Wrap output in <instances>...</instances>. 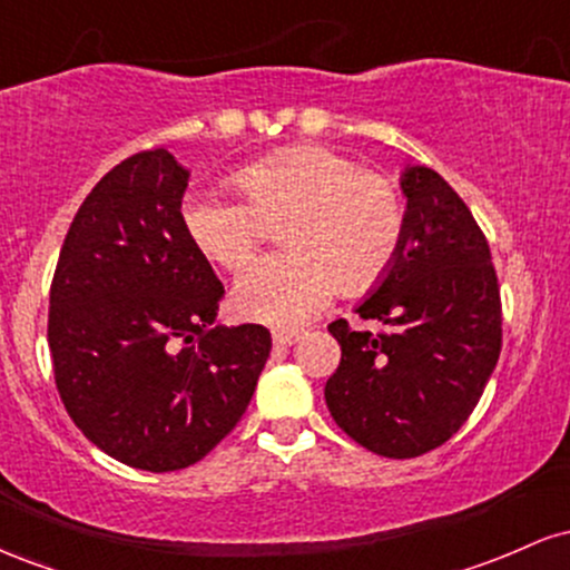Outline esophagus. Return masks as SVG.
Masks as SVG:
<instances>
[{"label": "esophagus", "instance_id": "34e87169", "mask_svg": "<svg viewBox=\"0 0 570 570\" xmlns=\"http://www.w3.org/2000/svg\"><path fill=\"white\" fill-rule=\"evenodd\" d=\"M299 340V332L294 330H276L273 332V343L276 345H294Z\"/></svg>", "mask_w": 570, "mask_h": 570}]
</instances>
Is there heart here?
Instances as JSON below:
<instances>
[{
	"label": "heart",
	"instance_id": "obj_1",
	"mask_svg": "<svg viewBox=\"0 0 570 570\" xmlns=\"http://www.w3.org/2000/svg\"><path fill=\"white\" fill-rule=\"evenodd\" d=\"M248 200L189 193L181 225L203 257L235 271L263 240V220L281 219L286 252L257 259L235 284V311L254 322L297 326L332 297L372 289L402 248V193L389 176L364 171L348 155L294 147L235 171Z\"/></svg>",
	"mask_w": 570,
	"mask_h": 570
}]
</instances>
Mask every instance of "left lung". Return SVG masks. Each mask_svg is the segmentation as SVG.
I'll return each mask as SVG.
<instances>
[{
    "mask_svg": "<svg viewBox=\"0 0 570 570\" xmlns=\"http://www.w3.org/2000/svg\"><path fill=\"white\" fill-rule=\"evenodd\" d=\"M407 225L396 263L356 307L381 332L330 324L340 367L326 381L332 417L385 458L440 448L466 423L501 353V294L490 246L440 174L404 168Z\"/></svg>",
    "mask_w": 570,
    "mask_h": 570,
    "instance_id": "obj_1",
    "label": "left lung"
}]
</instances>
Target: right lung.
<instances>
[{"instance_id": "right-lung-1", "label": "right lung", "mask_w": 570, "mask_h": 570, "mask_svg": "<svg viewBox=\"0 0 570 570\" xmlns=\"http://www.w3.org/2000/svg\"><path fill=\"white\" fill-rule=\"evenodd\" d=\"M187 179L163 147L115 166L75 214L50 284L63 407L98 450L144 472L212 453L271 356L265 326L214 324L225 286L181 225Z\"/></svg>"}]
</instances>
